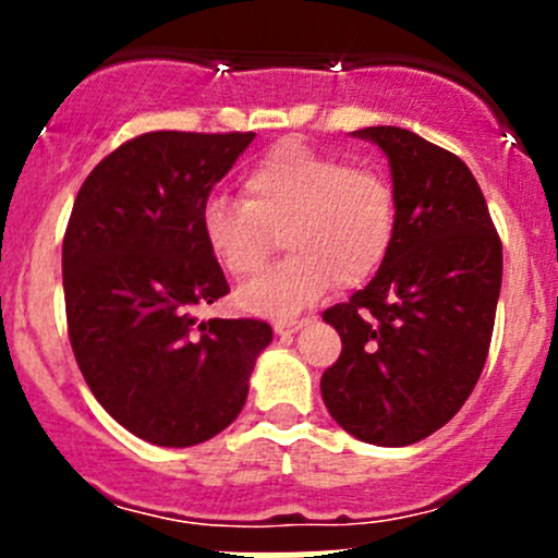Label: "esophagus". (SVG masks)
Returning <instances> with one entry per match:
<instances>
[{"label": "esophagus", "mask_w": 558, "mask_h": 558, "mask_svg": "<svg viewBox=\"0 0 558 558\" xmlns=\"http://www.w3.org/2000/svg\"><path fill=\"white\" fill-rule=\"evenodd\" d=\"M302 326H305V320L302 318H280V320H275L272 329L278 331V335H291V331H300Z\"/></svg>", "instance_id": "obj_1"}]
</instances>
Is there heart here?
I'll return each instance as SVG.
<instances>
[{"mask_svg":"<svg viewBox=\"0 0 558 558\" xmlns=\"http://www.w3.org/2000/svg\"><path fill=\"white\" fill-rule=\"evenodd\" d=\"M243 202L213 196L202 234L234 280L256 275L275 247L289 256L240 289L247 313L291 315L340 283L373 278L397 240L399 205L388 174L337 154L280 143L243 174Z\"/></svg>","mask_w":558,"mask_h":558,"instance_id":"1","label":"heart"}]
</instances>
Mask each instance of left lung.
Listing matches in <instances>:
<instances>
[{
  "label": "left lung",
  "instance_id": "1",
  "mask_svg": "<svg viewBox=\"0 0 558 558\" xmlns=\"http://www.w3.org/2000/svg\"><path fill=\"white\" fill-rule=\"evenodd\" d=\"M353 134L388 156L399 223L378 275L324 311L342 353L320 378V397L348 435L413 446L446 426L481 378L502 243L459 156L399 126Z\"/></svg>",
  "mask_w": 558,
  "mask_h": 558
}]
</instances>
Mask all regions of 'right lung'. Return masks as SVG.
Instances as JSON below:
<instances>
[{"label":"right lung","instance_id":"right-lung-1","mask_svg":"<svg viewBox=\"0 0 558 558\" xmlns=\"http://www.w3.org/2000/svg\"><path fill=\"white\" fill-rule=\"evenodd\" d=\"M253 132H148L83 180L61 247L66 331L88 388L132 435L189 448L227 429L272 329L196 311L229 294L202 234Z\"/></svg>","mask_w":558,"mask_h":558}]
</instances>
